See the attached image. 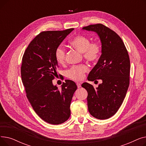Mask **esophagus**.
<instances>
[{
  "label": "esophagus",
  "instance_id": "obj_1",
  "mask_svg": "<svg viewBox=\"0 0 146 146\" xmlns=\"http://www.w3.org/2000/svg\"><path fill=\"white\" fill-rule=\"evenodd\" d=\"M76 85H77V86H78V88H80L81 87V84H80V83H79V82H77V83H76Z\"/></svg>",
  "mask_w": 146,
  "mask_h": 146
}]
</instances>
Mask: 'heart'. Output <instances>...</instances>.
Segmentation results:
<instances>
[{
	"label": "heart",
	"instance_id": "b5f03b06",
	"mask_svg": "<svg viewBox=\"0 0 146 146\" xmlns=\"http://www.w3.org/2000/svg\"><path fill=\"white\" fill-rule=\"evenodd\" d=\"M73 47L81 52L83 56L89 61H94L100 57L101 53V46L98 42L90 43L89 38L78 35L73 37L70 41ZM55 58L59 64L64 63L66 58V50L63 46L60 45L55 51ZM88 70V67L85 64L74 66L66 72L67 78L74 80H80L84 77V73Z\"/></svg>",
	"mask_w": 146,
	"mask_h": 146
}]
</instances>
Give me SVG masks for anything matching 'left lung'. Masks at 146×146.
<instances>
[{"label": "left lung", "instance_id": "obj_1", "mask_svg": "<svg viewBox=\"0 0 146 146\" xmlns=\"http://www.w3.org/2000/svg\"><path fill=\"white\" fill-rule=\"evenodd\" d=\"M82 29L96 33L102 45V54L88 77L89 81L101 80L102 83L96 88L86 82L82 85L88 94V110L97 119H108L118 111L129 86L128 51L120 36L102 24L90 25Z\"/></svg>", "mask_w": 146, "mask_h": 146}]
</instances>
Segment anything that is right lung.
<instances>
[{"mask_svg": "<svg viewBox=\"0 0 146 146\" xmlns=\"http://www.w3.org/2000/svg\"><path fill=\"white\" fill-rule=\"evenodd\" d=\"M73 29L41 33L22 57L21 78L27 98L38 115L51 124H62L70 117L71 101L77 89L70 80L63 83L61 90L52 81L58 68L55 51Z\"/></svg>", "mask_w": 146, "mask_h": 146, "instance_id": "add662e5", "label": "right lung"}]
</instances>
